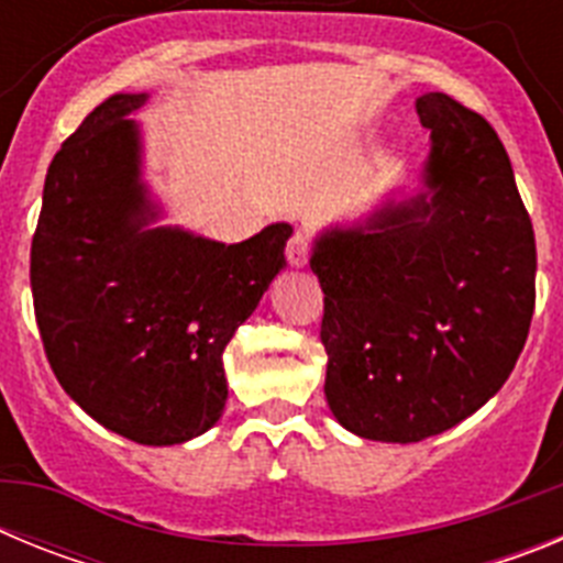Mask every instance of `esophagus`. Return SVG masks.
Returning a JSON list of instances; mask_svg holds the SVG:
<instances>
[{"instance_id":"esophagus-1","label":"esophagus","mask_w":563,"mask_h":563,"mask_svg":"<svg viewBox=\"0 0 563 563\" xmlns=\"http://www.w3.org/2000/svg\"><path fill=\"white\" fill-rule=\"evenodd\" d=\"M307 256H310V239L305 231H292V236L287 239V262L292 267H305Z\"/></svg>"}]
</instances>
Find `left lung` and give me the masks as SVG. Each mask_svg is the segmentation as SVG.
Listing matches in <instances>:
<instances>
[{
	"label": "left lung",
	"instance_id": "left-lung-1",
	"mask_svg": "<svg viewBox=\"0 0 563 563\" xmlns=\"http://www.w3.org/2000/svg\"><path fill=\"white\" fill-rule=\"evenodd\" d=\"M426 191L321 233L324 395L363 440L420 442L482 409L514 372L536 307V236L494 126L445 92Z\"/></svg>",
	"mask_w": 563,
	"mask_h": 563
}]
</instances>
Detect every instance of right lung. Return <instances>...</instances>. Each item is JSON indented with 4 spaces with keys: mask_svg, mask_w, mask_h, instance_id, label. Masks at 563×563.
Here are the masks:
<instances>
[{
    "mask_svg": "<svg viewBox=\"0 0 563 563\" xmlns=\"http://www.w3.org/2000/svg\"><path fill=\"white\" fill-rule=\"evenodd\" d=\"M112 96L56 152L30 247L49 369L103 429L141 445L200 437L228 400L222 352L285 267L290 225L222 245L157 217L141 134Z\"/></svg>",
    "mask_w": 563,
    "mask_h": 563,
    "instance_id": "1",
    "label": "right lung"
}]
</instances>
